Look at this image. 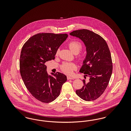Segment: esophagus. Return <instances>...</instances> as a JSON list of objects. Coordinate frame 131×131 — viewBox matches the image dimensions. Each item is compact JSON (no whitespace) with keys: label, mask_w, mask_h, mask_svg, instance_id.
I'll return each instance as SVG.
<instances>
[{"label":"esophagus","mask_w":131,"mask_h":131,"mask_svg":"<svg viewBox=\"0 0 131 131\" xmlns=\"http://www.w3.org/2000/svg\"><path fill=\"white\" fill-rule=\"evenodd\" d=\"M74 78L73 77H70V76H68L67 77V79L68 80H74Z\"/></svg>","instance_id":"esophagus-1"}]
</instances>
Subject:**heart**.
<instances>
[{
  "mask_svg": "<svg viewBox=\"0 0 131 131\" xmlns=\"http://www.w3.org/2000/svg\"><path fill=\"white\" fill-rule=\"evenodd\" d=\"M68 46L70 50L75 54H78L82 49L81 43L78 41H72L69 43ZM57 53L58 51L57 52ZM75 69L76 65L74 63H64L61 66L62 71L67 75H71Z\"/></svg>",
  "mask_w": 131,
  "mask_h": 131,
  "instance_id": "heart-1",
  "label": "heart"
}]
</instances>
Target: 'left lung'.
Returning a JSON list of instances; mask_svg holds the SVG:
<instances>
[{
	"label": "left lung",
	"mask_w": 131,
	"mask_h": 131,
	"mask_svg": "<svg viewBox=\"0 0 131 131\" xmlns=\"http://www.w3.org/2000/svg\"><path fill=\"white\" fill-rule=\"evenodd\" d=\"M70 35L81 39L86 51L80 72L89 77V80L87 82L82 80L84 85L76 90V94L86 101L96 100L105 91L112 74L110 49L106 41L92 31L83 29L73 31Z\"/></svg>",
	"instance_id": "obj_1"
}]
</instances>
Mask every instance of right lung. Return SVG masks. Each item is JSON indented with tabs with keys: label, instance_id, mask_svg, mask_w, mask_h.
<instances>
[{
	"label": "right lung",
	"instance_id": "right-lung-1",
	"mask_svg": "<svg viewBox=\"0 0 131 131\" xmlns=\"http://www.w3.org/2000/svg\"><path fill=\"white\" fill-rule=\"evenodd\" d=\"M67 34L38 33L24 45L19 59L20 73L25 86L38 100L46 103L56 100L67 77L48 74L45 63L54 59L57 50L68 37Z\"/></svg>",
	"mask_w": 131,
	"mask_h": 131
}]
</instances>
